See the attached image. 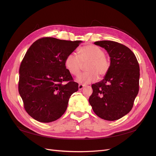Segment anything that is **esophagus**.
<instances>
[{"label":"esophagus","mask_w":156,"mask_h":156,"mask_svg":"<svg viewBox=\"0 0 156 156\" xmlns=\"http://www.w3.org/2000/svg\"><path fill=\"white\" fill-rule=\"evenodd\" d=\"M84 87V85H83V84H79V90H82Z\"/></svg>","instance_id":"obj_1"}]
</instances>
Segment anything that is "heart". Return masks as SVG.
Here are the masks:
<instances>
[{
    "label": "heart",
    "instance_id": "1",
    "mask_svg": "<svg viewBox=\"0 0 156 156\" xmlns=\"http://www.w3.org/2000/svg\"><path fill=\"white\" fill-rule=\"evenodd\" d=\"M88 62L87 72L80 74L76 81L88 84L96 81L98 77H103L110 69V61L105 56V52L100 47L94 45L83 46L78 49V55L69 53L64 59V66L70 74L76 76L81 71L82 63Z\"/></svg>",
    "mask_w": 156,
    "mask_h": 156
}]
</instances>
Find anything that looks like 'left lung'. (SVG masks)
Segmentation results:
<instances>
[{"mask_svg":"<svg viewBox=\"0 0 156 156\" xmlns=\"http://www.w3.org/2000/svg\"><path fill=\"white\" fill-rule=\"evenodd\" d=\"M94 44L104 48L111 66L102 81L93 84L89 103L95 114L108 121L119 120L129 112L139 88L140 68L134 53L116 41L103 40Z\"/></svg>","mask_w":156,"mask_h":156,"instance_id":"obj_1","label":"left lung"}]
</instances>
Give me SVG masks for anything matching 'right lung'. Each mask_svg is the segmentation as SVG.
<instances>
[{
	"label": "right lung",
	"mask_w": 156,
	"mask_h": 156,
	"mask_svg": "<svg viewBox=\"0 0 156 156\" xmlns=\"http://www.w3.org/2000/svg\"><path fill=\"white\" fill-rule=\"evenodd\" d=\"M82 41L46 37L32 44L20 68L19 93L24 107L36 120L48 123L63 115L78 83L64 66V59Z\"/></svg>",
	"instance_id": "1"
}]
</instances>
